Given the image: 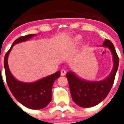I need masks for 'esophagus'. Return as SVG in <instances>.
I'll list each match as a JSON object with an SVG mask.
<instances>
[{
  "label": "esophagus",
  "mask_w": 124,
  "mask_h": 124,
  "mask_svg": "<svg viewBox=\"0 0 124 124\" xmlns=\"http://www.w3.org/2000/svg\"><path fill=\"white\" fill-rule=\"evenodd\" d=\"M66 73V71L64 70H61V76H64Z\"/></svg>",
  "instance_id": "obj_1"
}]
</instances>
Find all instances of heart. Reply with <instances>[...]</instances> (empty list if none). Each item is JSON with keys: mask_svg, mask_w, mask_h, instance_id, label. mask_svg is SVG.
<instances>
[{"mask_svg": "<svg viewBox=\"0 0 124 124\" xmlns=\"http://www.w3.org/2000/svg\"><path fill=\"white\" fill-rule=\"evenodd\" d=\"M79 37H76V38H74V41H75V42H78V41H79Z\"/></svg>", "mask_w": 124, "mask_h": 124, "instance_id": "heart-1", "label": "heart"}]
</instances>
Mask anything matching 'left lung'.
<instances>
[{"mask_svg":"<svg viewBox=\"0 0 124 124\" xmlns=\"http://www.w3.org/2000/svg\"><path fill=\"white\" fill-rule=\"evenodd\" d=\"M102 46L110 50L114 60L113 69L106 79L100 81H87L78 78L72 71L66 74L72 99L80 107L87 108L98 104L107 97L113 86L119 66V57L110 40L106 39Z\"/></svg>","mask_w":124,"mask_h":124,"instance_id":"8db88e82","label":"left lung"}]
</instances>
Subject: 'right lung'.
I'll use <instances>...</instances> for the list:
<instances>
[{"label":"right lung","mask_w":124,"mask_h":124,"mask_svg":"<svg viewBox=\"0 0 124 124\" xmlns=\"http://www.w3.org/2000/svg\"><path fill=\"white\" fill-rule=\"evenodd\" d=\"M35 34H30L19 37L14 41L10 48L5 55L4 68L7 85L15 98L27 108L41 109L48 106L51 101L53 84L60 76V71L34 83H23L19 81L13 76L8 66V56L14 45L18 43L25 41L34 37Z\"/></svg>","instance_id":"obj_1"}]
</instances>
